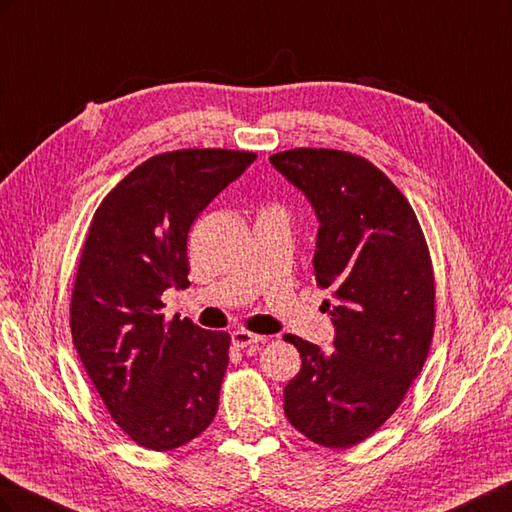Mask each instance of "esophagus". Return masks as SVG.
<instances>
[{
	"instance_id": "obj_1",
	"label": "esophagus",
	"mask_w": 512,
	"mask_h": 512,
	"mask_svg": "<svg viewBox=\"0 0 512 512\" xmlns=\"http://www.w3.org/2000/svg\"><path fill=\"white\" fill-rule=\"evenodd\" d=\"M267 337H262L258 333H252L247 329H237L235 333H232V344H235L237 348H247V346H260L265 344Z\"/></svg>"
}]
</instances>
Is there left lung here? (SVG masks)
Here are the masks:
<instances>
[{"label":"left lung","instance_id":"8db88e82","mask_svg":"<svg viewBox=\"0 0 512 512\" xmlns=\"http://www.w3.org/2000/svg\"><path fill=\"white\" fill-rule=\"evenodd\" d=\"M320 220L314 277L333 301L335 350L284 335L301 369L284 412L305 438L350 448L378 431L421 374L436 329V277L408 198L378 166L339 149L297 147L269 158Z\"/></svg>","mask_w":512,"mask_h":512}]
</instances>
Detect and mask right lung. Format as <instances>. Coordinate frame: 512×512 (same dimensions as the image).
<instances>
[{"instance_id":"add662e5","label":"right lung","mask_w":512,"mask_h":512,"mask_svg":"<svg viewBox=\"0 0 512 512\" xmlns=\"http://www.w3.org/2000/svg\"><path fill=\"white\" fill-rule=\"evenodd\" d=\"M254 151L177 149L138 164L91 218L70 299L76 352L108 414L149 451H173L215 418L230 335L162 314L190 286L188 232Z\"/></svg>"}]
</instances>
